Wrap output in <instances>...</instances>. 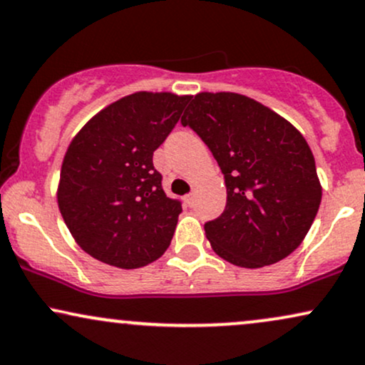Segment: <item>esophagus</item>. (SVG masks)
<instances>
[{
	"label": "esophagus",
	"mask_w": 365,
	"mask_h": 365,
	"mask_svg": "<svg viewBox=\"0 0 365 365\" xmlns=\"http://www.w3.org/2000/svg\"><path fill=\"white\" fill-rule=\"evenodd\" d=\"M184 201H186L187 206H192V205H195V195H192V192H190V195L184 196Z\"/></svg>",
	"instance_id": "1"
}]
</instances>
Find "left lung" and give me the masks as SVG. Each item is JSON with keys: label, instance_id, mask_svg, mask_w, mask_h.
Instances as JSON below:
<instances>
[{"label": "left lung", "instance_id": "8db88e82", "mask_svg": "<svg viewBox=\"0 0 365 365\" xmlns=\"http://www.w3.org/2000/svg\"><path fill=\"white\" fill-rule=\"evenodd\" d=\"M181 123L200 135L225 175L227 206L205 225L211 249L247 269L276 264L298 249L322 203L303 135L238 93L196 94Z\"/></svg>", "mask_w": 365, "mask_h": 365}]
</instances>
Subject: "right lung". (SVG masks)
<instances>
[{
	"label": "right lung",
	"instance_id": "1",
	"mask_svg": "<svg viewBox=\"0 0 365 365\" xmlns=\"http://www.w3.org/2000/svg\"><path fill=\"white\" fill-rule=\"evenodd\" d=\"M187 101L173 93L128 94L103 108L69 143L57 203L91 257L137 269L168 250L182 208L165 196L152 157Z\"/></svg>",
	"mask_w": 365,
	"mask_h": 365
}]
</instances>
